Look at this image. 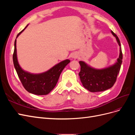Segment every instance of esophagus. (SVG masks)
<instances>
[{"instance_id":"1","label":"esophagus","mask_w":135,"mask_h":135,"mask_svg":"<svg viewBox=\"0 0 135 135\" xmlns=\"http://www.w3.org/2000/svg\"><path fill=\"white\" fill-rule=\"evenodd\" d=\"M71 57H72L73 59H77V57H78V56H77V55H76V54H73V55H72V56H71Z\"/></svg>"}]
</instances>
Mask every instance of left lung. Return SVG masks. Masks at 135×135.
<instances>
[{
    "mask_svg": "<svg viewBox=\"0 0 135 135\" xmlns=\"http://www.w3.org/2000/svg\"><path fill=\"white\" fill-rule=\"evenodd\" d=\"M111 32L119 46V56L115 63L107 68L96 69L84 61H79L80 71L79 75L80 81L84 87L91 92L104 91L112 88L120 71L123 59L120 42L117 35L112 30Z\"/></svg>",
    "mask_w": 135,
    "mask_h": 135,
    "instance_id": "obj_1",
    "label": "left lung"
}]
</instances>
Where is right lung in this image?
Wrapping results in <instances>:
<instances>
[{
	"instance_id": "obj_1",
	"label": "right lung",
	"mask_w": 135,
	"mask_h": 135,
	"mask_svg": "<svg viewBox=\"0 0 135 135\" xmlns=\"http://www.w3.org/2000/svg\"><path fill=\"white\" fill-rule=\"evenodd\" d=\"M28 25L17 35L16 39L25 30ZM16 39L15 41V50L13 61L15 68L19 78L26 90L29 93L36 95H46L54 89L57 83L60 75L65 67L70 62L66 59L61 61L47 71L34 74L25 70L20 66L18 63L16 48Z\"/></svg>"
}]
</instances>
